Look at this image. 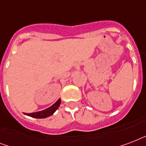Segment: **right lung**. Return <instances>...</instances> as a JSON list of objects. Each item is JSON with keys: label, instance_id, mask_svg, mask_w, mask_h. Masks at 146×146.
<instances>
[{"label": "right lung", "instance_id": "1", "mask_svg": "<svg viewBox=\"0 0 146 146\" xmlns=\"http://www.w3.org/2000/svg\"><path fill=\"white\" fill-rule=\"evenodd\" d=\"M60 102H61V100H60V98H59L57 102H55L54 104H53L52 106H50L48 108L43 110V111L35 112V113H25V114L35 118H46L48 117H50V116L52 115L53 113L57 111V109L59 108L60 104Z\"/></svg>", "mask_w": 146, "mask_h": 146}]
</instances>
